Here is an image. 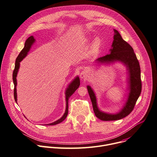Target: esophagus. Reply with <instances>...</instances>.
Segmentation results:
<instances>
[{
  "instance_id": "obj_1",
  "label": "esophagus",
  "mask_w": 157,
  "mask_h": 157,
  "mask_svg": "<svg viewBox=\"0 0 157 157\" xmlns=\"http://www.w3.org/2000/svg\"><path fill=\"white\" fill-rule=\"evenodd\" d=\"M80 77L81 78L86 79V78L89 77V73H88V71H87L86 70H83V71H82L80 74Z\"/></svg>"
}]
</instances>
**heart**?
<instances>
[{
    "label": "heart",
    "mask_w": 157,
    "mask_h": 157,
    "mask_svg": "<svg viewBox=\"0 0 157 157\" xmlns=\"http://www.w3.org/2000/svg\"><path fill=\"white\" fill-rule=\"evenodd\" d=\"M92 40H93L92 38H88L87 39H86V43H91V41ZM101 46V39L99 38H95L94 40V42L92 43V52H94V53L97 52L100 49Z\"/></svg>",
    "instance_id": "1"
}]
</instances>
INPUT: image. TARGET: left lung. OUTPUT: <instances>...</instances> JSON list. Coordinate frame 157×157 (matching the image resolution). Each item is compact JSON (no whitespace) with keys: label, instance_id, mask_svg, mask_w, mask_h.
<instances>
[{"label":"left lung","instance_id":"8db88e82","mask_svg":"<svg viewBox=\"0 0 157 157\" xmlns=\"http://www.w3.org/2000/svg\"><path fill=\"white\" fill-rule=\"evenodd\" d=\"M114 40L110 50V53L95 60L98 63H110L120 62L124 63L128 71V90L129 91L128 99L122 109L116 114H109L99 110L95 94L90 86L87 88L92 101L93 110L96 117L102 121H115L121 119L133 110L136 102L141 92V70L140 63L132 48L125 41L119 33L114 29Z\"/></svg>","mask_w":157,"mask_h":157}]
</instances>
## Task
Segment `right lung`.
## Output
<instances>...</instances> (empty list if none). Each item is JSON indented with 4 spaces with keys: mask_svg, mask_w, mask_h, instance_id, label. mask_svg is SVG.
Listing matches in <instances>:
<instances>
[{
    "mask_svg": "<svg viewBox=\"0 0 157 157\" xmlns=\"http://www.w3.org/2000/svg\"><path fill=\"white\" fill-rule=\"evenodd\" d=\"M35 42V39L34 38V37L33 36H31L30 37H29L25 44V46H24L23 49L21 50V52H20V53L19 54V55L17 56L16 59V63H15V67H14V70L13 71V82L14 84V99L15 101L17 103V90H16V86H17V80H16V77L17 75V72L19 68V66H20V62L22 61V60L25 58L27 55L28 53L29 52V51L30 50V48L31 47V46L33 44V43ZM80 86V78L78 77H76L74 80H73L69 85L68 86V87L67 88L66 90H65V99H66V109H65V112L64 113V114L63 115V116L58 119L56 121L50 123V124H48L46 125H48V126H52V125H55L59 123L62 122L63 121H64L65 119V118L67 117V115H68V99L70 98V96L73 94L75 90L78 88Z\"/></svg>",
    "mask_w": 157,
    "mask_h": 157,
    "instance_id": "obj_1",
    "label": "right lung"
}]
</instances>
